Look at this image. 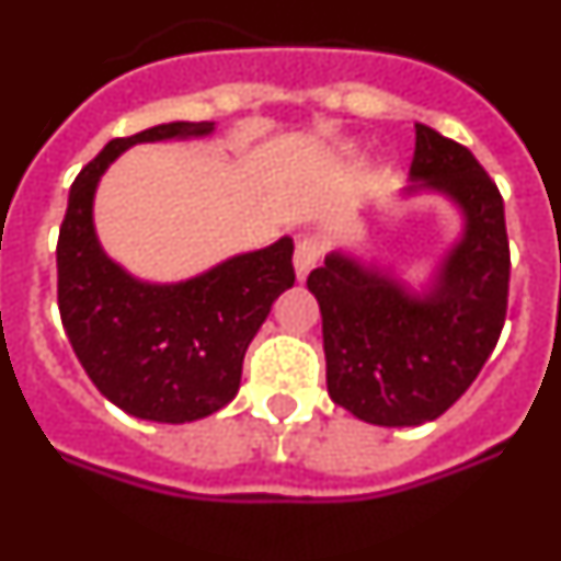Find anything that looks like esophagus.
<instances>
[{"instance_id": "34e87169", "label": "esophagus", "mask_w": 561, "mask_h": 561, "mask_svg": "<svg viewBox=\"0 0 561 561\" xmlns=\"http://www.w3.org/2000/svg\"><path fill=\"white\" fill-rule=\"evenodd\" d=\"M320 255H323V247H320V241H317V238H304V241H297L295 272L300 280H304V277L314 270L317 261H320Z\"/></svg>"}]
</instances>
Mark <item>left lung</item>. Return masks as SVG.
Here are the masks:
<instances>
[{
	"label": "left lung",
	"instance_id": "obj_1",
	"mask_svg": "<svg viewBox=\"0 0 561 561\" xmlns=\"http://www.w3.org/2000/svg\"><path fill=\"white\" fill-rule=\"evenodd\" d=\"M438 191L463 213V236L424 295L331 252L306 286L323 314L334 404L379 427H419L447 413L500 340L508 306L503 196L474 153L415 123L408 193Z\"/></svg>",
	"mask_w": 561,
	"mask_h": 561
}]
</instances>
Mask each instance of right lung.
I'll use <instances>...</instances> for the list:
<instances>
[{
    "label": "right lung",
    "mask_w": 561,
    "mask_h": 561,
    "mask_svg": "<svg viewBox=\"0 0 561 561\" xmlns=\"http://www.w3.org/2000/svg\"><path fill=\"white\" fill-rule=\"evenodd\" d=\"M216 123H162L103 146L69 187L58 232V311L89 379L128 415L162 424L230 404L252 336L295 284L291 238L182 284H146L101 250L92 202L101 173L137 142L205 137Z\"/></svg>",
    "instance_id": "right-lung-1"
}]
</instances>
